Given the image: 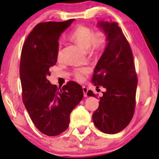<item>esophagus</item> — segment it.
<instances>
[{"label": "esophagus", "mask_w": 159, "mask_h": 159, "mask_svg": "<svg viewBox=\"0 0 159 159\" xmlns=\"http://www.w3.org/2000/svg\"><path fill=\"white\" fill-rule=\"evenodd\" d=\"M82 90H83V93H84V97L88 96V88H86V87L83 86V87H82Z\"/></svg>", "instance_id": "esophagus-1"}]
</instances>
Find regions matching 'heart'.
Masks as SVG:
<instances>
[{
  "label": "heart",
  "mask_w": 159,
  "mask_h": 159,
  "mask_svg": "<svg viewBox=\"0 0 159 159\" xmlns=\"http://www.w3.org/2000/svg\"><path fill=\"white\" fill-rule=\"evenodd\" d=\"M69 38L74 42L81 45L87 50L90 55L99 53L105 48L108 41V34L105 30L99 29L95 30L92 27L85 25H78L70 34ZM61 46L58 45L56 52V58L61 60ZM90 70L87 67L76 69L73 71V76L78 82H84L89 75Z\"/></svg>",
  "instance_id": "obj_1"
}]
</instances>
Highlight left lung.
<instances>
[{
	"label": "left lung",
	"instance_id": "left-lung-1",
	"mask_svg": "<svg viewBox=\"0 0 159 159\" xmlns=\"http://www.w3.org/2000/svg\"><path fill=\"white\" fill-rule=\"evenodd\" d=\"M99 25L108 34V45L95 66L92 81L97 88L103 87L106 91L100 98L93 120L101 132L116 134L133 117L138 77L131 47L118 24L101 21ZM88 95L96 97L91 90Z\"/></svg>",
	"mask_w": 159,
	"mask_h": 159
}]
</instances>
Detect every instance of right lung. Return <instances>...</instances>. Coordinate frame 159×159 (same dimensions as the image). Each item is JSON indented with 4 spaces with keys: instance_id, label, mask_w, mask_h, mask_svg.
Masks as SVG:
<instances>
[{
    "instance_id": "right-lung-1",
    "label": "right lung",
    "mask_w": 159,
    "mask_h": 159,
    "mask_svg": "<svg viewBox=\"0 0 159 159\" xmlns=\"http://www.w3.org/2000/svg\"><path fill=\"white\" fill-rule=\"evenodd\" d=\"M73 21L38 24L21 49L19 74L23 103L34 126L48 136L58 135L68 128L71 112L84 95L77 82L69 81L58 88L48 80L50 69L57 62L60 34Z\"/></svg>"
}]
</instances>
